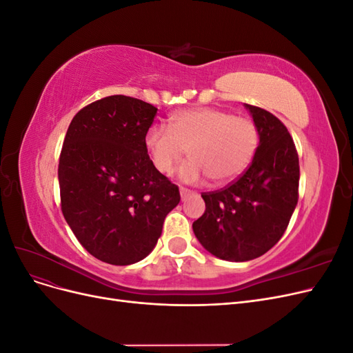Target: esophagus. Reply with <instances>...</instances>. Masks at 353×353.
I'll return each mask as SVG.
<instances>
[{
  "label": "esophagus",
  "mask_w": 353,
  "mask_h": 353,
  "mask_svg": "<svg viewBox=\"0 0 353 353\" xmlns=\"http://www.w3.org/2000/svg\"><path fill=\"white\" fill-rule=\"evenodd\" d=\"M179 193H181V199H183V201H184V200H187L188 197H191V196H194V194H196L194 191H191V190L184 188V187H181V188H179Z\"/></svg>",
  "instance_id": "34e87169"
}]
</instances>
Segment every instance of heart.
Returning <instances> with one entry per match:
<instances>
[{"instance_id": "heart-1", "label": "heart", "mask_w": 353, "mask_h": 353, "mask_svg": "<svg viewBox=\"0 0 353 353\" xmlns=\"http://www.w3.org/2000/svg\"><path fill=\"white\" fill-rule=\"evenodd\" d=\"M259 143L258 126L245 116H234L216 108H197L170 116L169 128L153 125L144 137L145 150L160 174L169 175L187 156L179 170L188 184L210 178L223 185L237 179L249 168Z\"/></svg>"}]
</instances>
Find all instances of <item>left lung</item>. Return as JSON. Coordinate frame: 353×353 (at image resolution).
Instances as JSON below:
<instances>
[{
	"label": "left lung",
	"mask_w": 353,
	"mask_h": 353,
	"mask_svg": "<svg viewBox=\"0 0 353 353\" xmlns=\"http://www.w3.org/2000/svg\"><path fill=\"white\" fill-rule=\"evenodd\" d=\"M258 126L259 145L245 172L216 191L201 193L206 210L193 222L203 248L223 261L259 258L279 243L299 199V156L285 125L245 104Z\"/></svg>",
	"instance_id": "1"
}]
</instances>
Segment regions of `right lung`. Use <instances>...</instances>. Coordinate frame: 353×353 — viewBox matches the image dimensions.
Instances as JSON below:
<instances>
[{
  "mask_svg": "<svg viewBox=\"0 0 353 353\" xmlns=\"http://www.w3.org/2000/svg\"><path fill=\"white\" fill-rule=\"evenodd\" d=\"M157 109L110 95L72 119L59 159L61 212L94 258L131 265L150 253L181 200L178 185L153 166L144 137Z\"/></svg>",
  "mask_w": 353,
  "mask_h": 353,
  "instance_id": "1",
  "label": "right lung"
}]
</instances>
